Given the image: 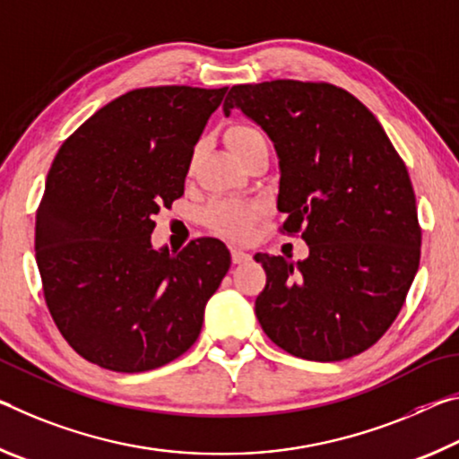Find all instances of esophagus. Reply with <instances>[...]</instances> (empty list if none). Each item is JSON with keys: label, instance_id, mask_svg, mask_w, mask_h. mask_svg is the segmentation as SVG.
<instances>
[{"label": "esophagus", "instance_id": "esophagus-1", "mask_svg": "<svg viewBox=\"0 0 459 459\" xmlns=\"http://www.w3.org/2000/svg\"><path fill=\"white\" fill-rule=\"evenodd\" d=\"M252 256L244 250H238V247H231V262L234 264H242V262H247Z\"/></svg>", "mask_w": 459, "mask_h": 459}]
</instances>
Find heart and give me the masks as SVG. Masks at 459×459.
Masks as SVG:
<instances>
[{
    "instance_id": "1",
    "label": "heart",
    "mask_w": 459,
    "mask_h": 459,
    "mask_svg": "<svg viewBox=\"0 0 459 459\" xmlns=\"http://www.w3.org/2000/svg\"><path fill=\"white\" fill-rule=\"evenodd\" d=\"M230 148L234 150L238 159L250 150L254 144L266 140L258 127L250 124H231L225 132ZM264 212V205L258 201H239V199H220L213 201L212 205L203 213V221L215 234H221L231 239H244L252 234L254 221Z\"/></svg>"
}]
</instances>
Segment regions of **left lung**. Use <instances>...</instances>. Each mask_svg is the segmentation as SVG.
I'll return each mask as SVG.
<instances>
[{
    "label": "left lung",
    "mask_w": 459,
    "mask_h": 459,
    "mask_svg": "<svg viewBox=\"0 0 459 459\" xmlns=\"http://www.w3.org/2000/svg\"><path fill=\"white\" fill-rule=\"evenodd\" d=\"M281 159V231L309 258L256 254L266 287L256 297L264 333L289 354L340 362L377 343L401 313L420 260L409 170L372 111L342 87L276 79L234 85Z\"/></svg>",
    "instance_id": "1"
}]
</instances>
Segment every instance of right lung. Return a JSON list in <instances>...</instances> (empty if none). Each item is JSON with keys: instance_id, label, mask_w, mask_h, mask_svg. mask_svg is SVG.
I'll return each mask as SVG.
<instances>
[{"instance_id": "right-lung-1", "label": "right lung", "mask_w": 459, "mask_h": 459, "mask_svg": "<svg viewBox=\"0 0 459 459\" xmlns=\"http://www.w3.org/2000/svg\"><path fill=\"white\" fill-rule=\"evenodd\" d=\"M228 87H142L81 124L52 160L36 209V262L58 332L114 372H146L197 342L230 270L215 238L156 252L152 217L183 197L193 150Z\"/></svg>"}]
</instances>
